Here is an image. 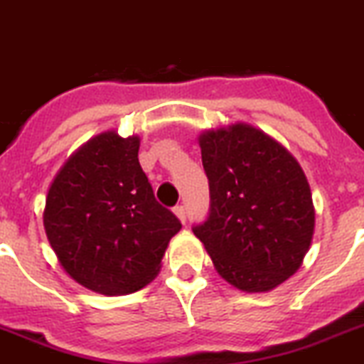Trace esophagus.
<instances>
[{
  "instance_id": "1",
  "label": "esophagus",
  "mask_w": 364,
  "mask_h": 364,
  "mask_svg": "<svg viewBox=\"0 0 364 364\" xmlns=\"http://www.w3.org/2000/svg\"><path fill=\"white\" fill-rule=\"evenodd\" d=\"M174 213H176V215H178V219L181 220V223H186V210H185V206L178 205L174 208Z\"/></svg>"
}]
</instances>
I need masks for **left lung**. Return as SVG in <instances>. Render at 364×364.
Instances as JSON below:
<instances>
[{
    "label": "left lung",
    "mask_w": 364,
    "mask_h": 364,
    "mask_svg": "<svg viewBox=\"0 0 364 364\" xmlns=\"http://www.w3.org/2000/svg\"><path fill=\"white\" fill-rule=\"evenodd\" d=\"M199 147L210 213L193 235L237 289H274L296 273L314 233L311 186L300 163L247 124L206 131Z\"/></svg>",
    "instance_id": "1"
}]
</instances>
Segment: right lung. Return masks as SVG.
Segmentation results:
<instances>
[{
	"mask_svg": "<svg viewBox=\"0 0 364 364\" xmlns=\"http://www.w3.org/2000/svg\"><path fill=\"white\" fill-rule=\"evenodd\" d=\"M140 138H91L53 179L43 223L60 266L105 296L141 289L158 274L181 223L154 198L138 161Z\"/></svg>",
	"mask_w": 364,
	"mask_h": 364,
	"instance_id": "add662e5",
	"label": "right lung"
}]
</instances>
